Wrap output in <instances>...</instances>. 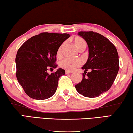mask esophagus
I'll return each mask as SVG.
<instances>
[{"mask_svg": "<svg viewBox=\"0 0 133 133\" xmlns=\"http://www.w3.org/2000/svg\"><path fill=\"white\" fill-rule=\"evenodd\" d=\"M65 73H66V74H71L72 73V72L69 71H65Z\"/></svg>", "mask_w": 133, "mask_h": 133, "instance_id": "34e87169", "label": "esophagus"}]
</instances>
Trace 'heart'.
I'll return each instance as SVG.
<instances>
[{"instance_id": "heart-1", "label": "heart", "mask_w": 133, "mask_h": 133, "mask_svg": "<svg viewBox=\"0 0 133 133\" xmlns=\"http://www.w3.org/2000/svg\"><path fill=\"white\" fill-rule=\"evenodd\" d=\"M75 45L78 49L81 45L83 44H86L85 41L81 38H78L75 39ZM64 44H62L59 48H58L57 55V56H60L61 54L62 48ZM82 64V61L80 59H73L70 58H65L64 59L61 61L59 62V66L62 68L65 69L66 71H72L77 68V67L81 66Z\"/></svg>"}]
</instances>
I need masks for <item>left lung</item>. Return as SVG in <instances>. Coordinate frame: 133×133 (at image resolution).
<instances>
[{
  "instance_id": "1",
  "label": "left lung",
  "mask_w": 133,
  "mask_h": 133,
  "mask_svg": "<svg viewBox=\"0 0 133 133\" xmlns=\"http://www.w3.org/2000/svg\"><path fill=\"white\" fill-rule=\"evenodd\" d=\"M78 35L88 44L89 57L82 67L85 70L83 78L75 88L85 97H98L110 89L117 75L119 61L117 49L108 38L97 32L80 31ZM88 70L89 73H87Z\"/></svg>"
}]
</instances>
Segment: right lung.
Returning a JSON list of instances; mask_svg holds the SVG:
<instances>
[{
    "label": "right lung",
    "mask_w": 133,
    "mask_h": 133,
    "mask_svg": "<svg viewBox=\"0 0 133 133\" xmlns=\"http://www.w3.org/2000/svg\"><path fill=\"white\" fill-rule=\"evenodd\" d=\"M69 37L66 33L41 32L29 38L18 50L16 77L31 98L46 99L55 93L59 78L65 72L59 68L49 74L48 70L57 67L55 62L58 49Z\"/></svg>",
    "instance_id": "add662e5"
}]
</instances>
